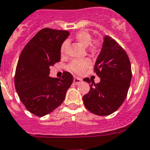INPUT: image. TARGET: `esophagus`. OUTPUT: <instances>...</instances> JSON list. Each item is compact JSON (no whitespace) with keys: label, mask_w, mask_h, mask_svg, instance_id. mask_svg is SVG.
Here are the masks:
<instances>
[{"label":"esophagus","mask_w":150,"mask_h":150,"mask_svg":"<svg viewBox=\"0 0 150 150\" xmlns=\"http://www.w3.org/2000/svg\"><path fill=\"white\" fill-rule=\"evenodd\" d=\"M81 81H82V80L81 78H79V77H74V83L75 84H79Z\"/></svg>","instance_id":"34e87169"}]
</instances>
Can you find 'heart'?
Wrapping results in <instances>:
<instances>
[{
	"label": "heart",
	"instance_id": "obj_1",
	"mask_svg": "<svg viewBox=\"0 0 150 150\" xmlns=\"http://www.w3.org/2000/svg\"><path fill=\"white\" fill-rule=\"evenodd\" d=\"M75 40L83 47H88V49L94 52L98 49L99 47V44L98 42H92V38L91 33L86 30H81L75 35ZM67 43L63 42L60 47V52L62 55H65L67 53ZM91 61L88 59H77L74 60L70 62L69 68L70 70L74 72L75 74H81L91 66Z\"/></svg>",
	"mask_w": 150,
	"mask_h": 150
}]
</instances>
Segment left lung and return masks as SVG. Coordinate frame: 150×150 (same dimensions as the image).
Here are the masks:
<instances>
[{
	"label": "left lung",
	"instance_id": "left-lung-1",
	"mask_svg": "<svg viewBox=\"0 0 150 150\" xmlns=\"http://www.w3.org/2000/svg\"><path fill=\"white\" fill-rule=\"evenodd\" d=\"M94 69L100 82L95 83L88 77L83 79L91 87L83 96V104L92 113L110 115L118 110L127 97L132 80L129 58L116 40L106 35Z\"/></svg>",
	"mask_w": 150,
	"mask_h": 150
}]
</instances>
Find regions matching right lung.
Wrapping results in <instances>:
<instances>
[{
    "label": "right lung",
    "mask_w": 150,
    "mask_h": 150,
    "mask_svg": "<svg viewBox=\"0 0 150 150\" xmlns=\"http://www.w3.org/2000/svg\"><path fill=\"white\" fill-rule=\"evenodd\" d=\"M69 35L67 30L45 28L21 52L15 86L23 105L38 117H44L59 107L73 83V76L67 71L60 79L49 76L50 67L60 61V47Z\"/></svg>",
    "instance_id": "obj_1"
}]
</instances>
